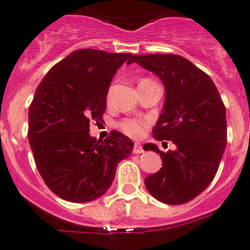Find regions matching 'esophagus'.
I'll return each mask as SVG.
<instances>
[{"mask_svg":"<svg viewBox=\"0 0 250 250\" xmlns=\"http://www.w3.org/2000/svg\"><path fill=\"white\" fill-rule=\"evenodd\" d=\"M144 152V148L141 146L140 143H135L134 145V153H143Z\"/></svg>","mask_w":250,"mask_h":250,"instance_id":"1","label":"esophagus"}]
</instances>
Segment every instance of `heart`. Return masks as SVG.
Masks as SVG:
<instances>
[{
	"instance_id": "obj_1",
	"label": "heart",
	"mask_w": 250,
	"mask_h": 250,
	"mask_svg": "<svg viewBox=\"0 0 250 250\" xmlns=\"http://www.w3.org/2000/svg\"><path fill=\"white\" fill-rule=\"evenodd\" d=\"M146 126H147V121L143 119H124L119 123L121 131L131 137H140L145 131Z\"/></svg>"
}]
</instances>
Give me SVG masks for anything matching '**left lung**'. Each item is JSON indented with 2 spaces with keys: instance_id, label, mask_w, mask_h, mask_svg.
<instances>
[{
  "instance_id": "left-lung-1",
  "label": "left lung",
  "mask_w": 250,
  "mask_h": 250,
  "mask_svg": "<svg viewBox=\"0 0 250 250\" xmlns=\"http://www.w3.org/2000/svg\"><path fill=\"white\" fill-rule=\"evenodd\" d=\"M165 85V104L153 137L171 141L176 150L162 152L155 144L144 150L160 153L162 167L145 178L151 196L167 205H183L213 181L227 145L226 106L216 85L188 59L176 54L134 56Z\"/></svg>"
}]
</instances>
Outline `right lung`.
<instances>
[{
  "instance_id": "add662e5",
  "label": "right lung",
  "mask_w": 250,
  "mask_h": 250,
  "mask_svg": "<svg viewBox=\"0 0 250 250\" xmlns=\"http://www.w3.org/2000/svg\"><path fill=\"white\" fill-rule=\"evenodd\" d=\"M131 57L74 50L37 86L28 111V141L43 181L63 200L99 198L111 186L119 162L132 152L134 143L121 132L111 131L104 141L89 135V123L103 120L113 77Z\"/></svg>"
}]
</instances>
